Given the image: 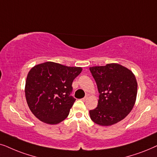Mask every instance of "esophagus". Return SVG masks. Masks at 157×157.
I'll list each match as a JSON object with an SVG mask.
<instances>
[{"label": "esophagus", "instance_id": "1", "mask_svg": "<svg viewBox=\"0 0 157 157\" xmlns=\"http://www.w3.org/2000/svg\"><path fill=\"white\" fill-rule=\"evenodd\" d=\"M87 98H87V96H86V97H85V98H82V100H83V101H85V100H87Z\"/></svg>", "mask_w": 157, "mask_h": 157}]
</instances>
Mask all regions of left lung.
Returning a JSON list of instances; mask_svg holds the SVG:
<instances>
[{"label": "left lung", "mask_w": 157, "mask_h": 157, "mask_svg": "<svg viewBox=\"0 0 157 157\" xmlns=\"http://www.w3.org/2000/svg\"><path fill=\"white\" fill-rule=\"evenodd\" d=\"M99 92L97 108L90 110L91 120L102 126L122 121L133 109L137 95V81L132 71L117 63L90 67Z\"/></svg>", "instance_id": "obj_1"}]
</instances>
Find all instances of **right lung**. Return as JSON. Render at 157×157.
Here are the masks:
<instances>
[{
	"mask_svg": "<svg viewBox=\"0 0 157 157\" xmlns=\"http://www.w3.org/2000/svg\"><path fill=\"white\" fill-rule=\"evenodd\" d=\"M80 67H68L53 62L36 64L27 75L25 95L32 113L45 124L55 125L68 116L75 99L70 95L74 79Z\"/></svg>",
	"mask_w": 157,
	"mask_h": 157,
	"instance_id": "1",
	"label": "right lung"
}]
</instances>
